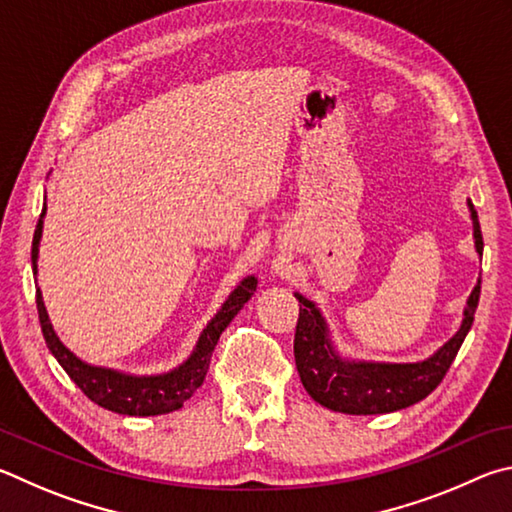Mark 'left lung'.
<instances>
[{
    "label": "left lung",
    "instance_id": "obj_1",
    "mask_svg": "<svg viewBox=\"0 0 512 512\" xmlns=\"http://www.w3.org/2000/svg\"><path fill=\"white\" fill-rule=\"evenodd\" d=\"M468 206L474 227V249L481 256L483 238L479 215L470 200ZM479 294L481 281L474 285L468 308L463 310L461 328L432 357L423 362L391 364L348 360L339 355L319 308L303 294L294 292V297L301 303L297 333H294V360H297L303 387L319 405L353 416L391 414V411L416 405L443 382L465 335L470 333L474 310L479 306Z\"/></svg>",
    "mask_w": 512,
    "mask_h": 512
}]
</instances>
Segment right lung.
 I'll return each mask as SVG.
<instances>
[{"instance_id": "right-lung-1", "label": "right lung", "mask_w": 512, "mask_h": 512, "mask_svg": "<svg viewBox=\"0 0 512 512\" xmlns=\"http://www.w3.org/2000/svg\"><path fill=\"white\" fill-rule=\"evenodd\" d=\"M44 213H47V204H44L38 227H35V233H33L31 261H33L35 274H38V251H40ZM256 283H258L256 276H247V279H242L240 285H236V290L229 294V299L222 303L218 315H215L202 330V335L197 339L191 357H188L184 364H179L177 369L161 375H130V373L103 369V366H92L83 362L60 342L56 333H53V326L49 321L47 308H44L40 288L35 290V303H38L42 335H44V342L49 346V351L89 400L96 402L98 407L114 411V414L159 416L182 407L184 402L202 387L206 371H209V364H211L213 348L218 344L222 330L231 324V319L236 317L242 310V306L251 299V294L256 292Z\"/></svg>"}]
</instances>
